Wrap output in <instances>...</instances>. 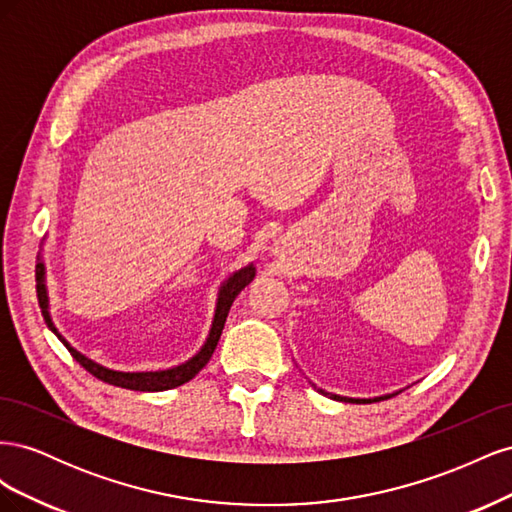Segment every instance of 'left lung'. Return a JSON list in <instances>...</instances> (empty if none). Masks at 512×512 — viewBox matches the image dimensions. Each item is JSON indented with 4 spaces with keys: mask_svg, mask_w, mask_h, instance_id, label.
<instances>
[{
    "mask_svg": "<svg viewBox=\"0 0 512 512\" xmlns=\"http://www.w3.org/2000/svg\"><path fill=\"white\" fill-rule=\"evenodd\" d=\"M320 393H324V391H320ZM324 395H329V393H324ZM331 399H339V401H352V404H371V399H350V397H339V395H331ZM382 399V397H380Z\"/></svg>",
    "mask_w": 512,
    "mask_h": 512,
    "instance_id": "obj_1",
    "label": "left lung"
}]
</instances>
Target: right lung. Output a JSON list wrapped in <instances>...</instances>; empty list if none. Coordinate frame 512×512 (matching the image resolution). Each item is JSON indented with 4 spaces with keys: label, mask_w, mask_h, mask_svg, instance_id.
I'll list each match as a JSON object with an SVG mask.
<instances>
[{
    "label": "right lung",
    "mask_w": 512,
    "mask_h": 512,
    "mask_svg": "<svg viewBox=\"0 0 512 512\" xmlns=\"http://www.w3.org/2000/svg\"><path fill=\"white\" fill-rule=\"evenodd\" d=\"M254 267H245L241 271H237L235 275L230 277V280L222 286L220 290V299H218V309H215V318H213V327H211V333L207 337V344L203 346V350H200L194 359H190L188 363H183L179 367H173V369H164V371H138V374H126V371H113V369H106L94 361H89L87 356H83L81 352H76L64 337H61L57 333V329L53 327V322L49 318V312H46V307H49V299H46V290H44V267L42 262L38 265V271H36V280H38V297H40V307H42V314H44V320L46 324H49V329L64 342V346L68 348V352L74 356V361L79 363L81 367H85L91 376H96L98 380L106 382V384H113V386H121V389H130V391H168V389H175V386H181L185 382H190L200 369H203L211 354L215 350V346H218L220 342V335H222V329H224V322H226V316L230 312V305L232 301L237 299V294L250 284L254 280Z\"/></svg>",
    "instance_id": "obj_1"
}]
</instances>
